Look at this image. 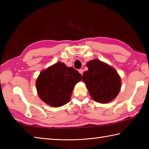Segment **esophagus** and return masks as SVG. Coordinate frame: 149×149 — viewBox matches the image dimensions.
Segmentation results:
<instances>
[{
  "label": "esophagus",
  "mask_w": 149,
  "mask_h": 149,
  "mask_svg": "<svg viewBox=\"0 0 149 149\" xmlns=\"http://www.w3.org/2000/svg\"><path fill=\"white\" fill-rule=\"evenodd\" d=\"M78 71H79V72L81 75H83V69H79Z\"/></svg>",
  "instance_id": "esophagus-1"
}]
</instances>
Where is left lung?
Returning <instances> with one entry per match:
<instances>
[{"label": "left lung", "instance_id": "left-lung-1", "mask_svg": "<svg viewBox=\"0 0 149 149\" xmlns=\"http://www.w3.org/2000/svg\"><path fill=\"white\" fill-rule=\"evenodd\" d=\"M88 70L83 75L93 100L101 104L108 103L115 99L121 88V78L116 70L107 63L95 59L86 64Z\"/></svg>", "mask_w": 149, "mask_h": 149}]
</instances>
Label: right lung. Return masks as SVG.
I'll use <instances>...</instances> for the list:
<instances>
[{"label":"right lung","mask_w":149,"mask_h":149,"mask_svg":"<svg viewBox=\"0 0 149 149\" xmlns=\"http://www.w3.org/2000/svg\"><path fill=\"white\" fill-rule=\"evenodd\" d=\"M81 79L78 71L60 61L40 72L36 81L37 93L48 105L61 107L69 102L75 85Z\"/></svg>","instance_id":"obj_1"}]
</instances>
